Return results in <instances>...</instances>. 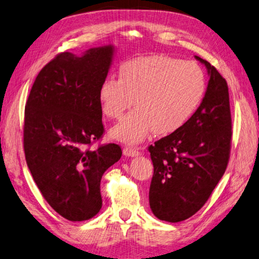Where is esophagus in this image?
Returning a JSON list of instances; mask_svg holds the SVG:
<instances>
[{
  "label": "esophagus",
  "mask_w": 259,
  "mask_h": 259,
  "mask_svg": "<svg viewBox=\"0 0 259 259\" xmlns=\"http://www.w3.org/2000/svg\"><path fill=\"white\" fill-rule=\"evenodd\" d=\"M122 153H124V156H126V157H137V156L141 155V151H140L137 148L126 147V148H124V150H122Z\"/></svg>",
  "instance_id": "34e87169"
}]
</instances>
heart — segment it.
Instances as JSON below:
<instances>
[{
	"label": "heart",
	"mask_w": 259,
	"mask_h": 259,
	"mask_svg": "<svg viewBox=\"0 0 259 259\" xmlns=\"http://www.w3.org/2000/svg\"><path fill=\"white\" fill-rule=\"evenodd\" d=\"M206 93V77L196 62L167 56L135 58L122 63L118 79L109 76L100 85L98 98L103 115L120 119L111 135L135 144L153 130L168 135L187 124Z\"/></svg>",
	"instance_id": "heart-1"
}]
</instances>
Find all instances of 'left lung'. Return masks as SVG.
<instances>
[{
	"instance_id": "1",
	"label": "left lung",
	"mask_w": 259,
	"mask_h": 259,
	"mask_svg": "<svg viewBox=\"0 0 259 259\" xmlns=\"http://www.w3.org/2000/svg\"><path fill=\"white\" fill-rule=\"evenodd\" d=\"M194 58L209 76L200 106L182 128L149 147L153 164L149 203L157 219L170 223L189 219L205 205L230 157L228 83L209 62Z\"/></svg>"
}]
</instances>
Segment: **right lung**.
<instances>
[{
  "mask_svg": "<svg viewBox=\"0 0 259 259\" xmlns=\"http://www.w3.org/2000/svg\"><path fill=\"white\" fill-rule=\"evenodd\" d=\"M116 49L63 52L36 77L25 108L27 166L45 200L68 221L92 219L102 207L100 182L120 159L118 144L89 147L103 134L98 92Z\"/></svg>",
  "mask_w": 259,
  "mask_h": 259,
  "instance_id": "obj_1",
  "label": "right lung"
}]
</instances>
